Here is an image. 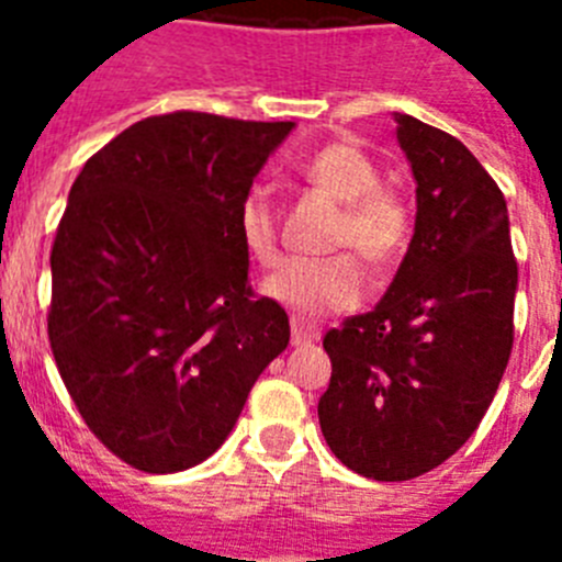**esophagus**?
Segmentation results:
<instances>
[{
  "mask_svg": "<svg viewBox=\"0 0 562 562\" xmlns=\"http://www.w3.org/2000/svg\"><path fill=\"white\" fill-rule=\"evenodd\" d=\"M312 340H317V329L306 326L304 321H292V342L295 346H306Z\"/></svg>",
  "mask_w": 562,
  "mask_h": 562,
  "instance_id": "esophagus-1",
  "label": "esophagus"
}]
</instances>
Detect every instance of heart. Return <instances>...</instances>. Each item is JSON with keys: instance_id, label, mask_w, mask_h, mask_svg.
<instances>
[{"instance_id": "heart-1", "label": "heart", "mask_w": 562, "mask_h": 562, "mask_svg": "<svg viewBox=\"0 0 562 562\" xmlns=\"http://www.w3.org/2000/svg\"><path fill=\"white\" fill-rule=\"evenodd\" d=\"M292 173L310 188L342 202L331 247H351L371 267L385 270L408 250L414 213L396 188L382 186L380 166L360 146L331 140L292 162ZM238 238L261 267L278 258V216L265 191H250L236 213ZM366 272L355 252L326 258H292L265 278V295L297 317H321L360 301Z\"/></svg>"}]
</instances>
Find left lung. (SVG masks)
<instances>
[{
    "mask_svg": "<svg viewBox=\"0 0 562 562\" xmlns=\"http://www.w3.org/2000/svg\"><path fill=\"white\" fill-rule=\"evenodd\" d=\"M416 180L411 247L380 304L329 329L326 445L374 481L430 473L464 445L513 351L518 261L506 200L453 134L396 114Z\"/></svg>",
    "mask_w": 562,
    "mask_h": 562,
    "instance_id": "obj_1",
    "label": "left lung"
}]
</instances>
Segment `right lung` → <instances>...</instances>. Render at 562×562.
Listing matches in <instances>:
<instances>
[{"mask_svg": "<svg viewBox=\"0 0 562 562\" xmlns=\"http://www.w3.org/2000/svg\"><path fill=\"white\" fill-rule=\"evenodd\" d=\"M295 123L146 117L69 188L49 252L47 335L87 428L143 473L222 448L290 317L252 297L236 213Z\"/></svg>", "mask_w": 562, "mask_h": 562, "instance_id": "right-lung-1", "label": "right lung"}]
</instances>
